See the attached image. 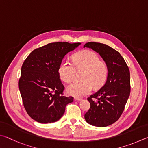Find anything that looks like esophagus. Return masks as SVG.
I'll return each mask as SVG.
<instances>
[{"label":"esophagus","instance_id":"1","mask_svg":"<svg viewBox=\"0 0 148 148\" xmlns=\"http://www.w3.org/2000/svg\"><path fill=\"white\" fill-rule=\"evenodd\" d=\"M75 101H82V99L81 98H78V97H75L74 98Z\"/></svg>","mask_w":148,"mask_h":148}]
</instances>
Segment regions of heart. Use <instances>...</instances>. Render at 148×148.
Returning <instances> with one entry per match:
<instances>
[{
	"instance_id": "b5f03b06",
	"label": "heart",
	"mask_w": 148,
	"mask_h": 148,
	"mask_svg": "<svg viewBox=\"0 0 148 148\" xmlns=\"http://www.w3.org/2000/svg\"><path fill=\"white\" fill-rule=\"evenodd\" d=\"M84 69L82 82H74L66 88L67 94L81 97L90 94L92 85L95 88L102 86L106 81L108 69L99 57L94 52L85 51L75 54L73 64L67 60H62L58 67V74L62 81L70 82L74 79L77 70Z\"/></svg>"
}]
</instances>
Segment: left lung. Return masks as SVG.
I'll use <instances>...</instances> for the list:
<instances>
[{"instance_id": "left-lung-1", "label": "left lung", "mask_w": 148, "mask_h": 148, "mask_svg": "<svg viewBox=\"0 0 148 148\" xmlns=\"http://www.w3.org/2000/svg\"><path fill=\"white\" fill-rule=\"evenodd\" d=\"M84 47L92 49L99 54L108 69L104 85L88 98L90 108L85 114L84 118L92 125L107 127L116 122L123 112L131 92L130 72L123 57L110 46L88 42Z\"/></svg>"}]
</instances>
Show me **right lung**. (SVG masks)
<instances>
[{
	"label": "right lung",
	"instance_id": "right-lung-1",
	"mask_svg": "<svg viewBox=\"0 0 148 148\" xmlns=\"http://www.w3.org/2000/svg\"><path fill=\"white\" fill-rule=\"evenodd\" d=\"M81 43H51L34 50L23 63L19 88L26 111L41 123H53L62 118L73 97L63 95L64 86L58 67L64 56Z\"/></svg>",
	"mask_w": 148,
	"mask_h": 148
}]
</instances>
